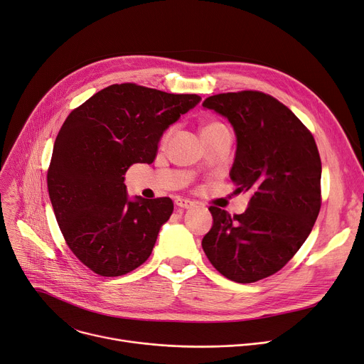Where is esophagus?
Wrapping results in <instances>:
<instances>
[{
    "instance_id": "obj_1",
    "label": "esophagus",
    "mask_w": 364,
    "mask_h": 364,
    "mask_svg": "<svg viewBox=\"0 0 364 364\" xmlns=\"http://www.w3.org/2000/svg\"><path fill=\"white\" fill-rule=\"evenodd\" d=\"M176 205H177L178 208H183V209H192V208L195 206V203H193L192 200L183 199V198H177V199H176Z\"/></svg>"
}]
</instances>
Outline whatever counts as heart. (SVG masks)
Returning <instances> with one entry per match:
<instances>
[{
    "mask_svg": "<svg viewBox=\"0 0 364 364\" xmlns=\"http://www.w3.org/2000/svg\"><path fill=\"white\" fill-rule=\"evenodd\" d=\"M217 127H221V124H218V122H213V124H206L203 128H202V131H206V129H213V128H217ZM168 134L169 132H166L165 134V137H164V140L168 137Z\"/></svg>",
    "mask_w": 364,
    "mask_h": 364,
    "instance_id": "1",
    "label": "heart"
}]
</instances>
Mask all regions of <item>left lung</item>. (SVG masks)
<instances>
[{"label": "left lung", "mask_w": 364, "mask_h": 364, "mask_svg": "<svg viewBox=\"0 0 364 364\" xmlns=\"http://www.w3.org/2000/svg\"><path fill=\"white\" fill-rule=\"evenodd\" d=\"M202 106L232 124L230 178L237 193H251L243 214L209 208L214 224L202 247L223 276L252 283L277 273L311 233L320 211L318 150L311 132L269 94H217Z\"/></svg>", "instance_id": "1"}]
</instances>
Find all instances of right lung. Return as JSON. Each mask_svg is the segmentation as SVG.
Returning a JSON list of instances; mask_svg holds the SVG:
<instances>
[{
  "instance_id": "right-lung-1",
  "label": "right lung",
  "mask_w": 364,
  "mask_h": 364,
  "mask_svg": "<svg viewBox=\"0 0 364 364\" xmlns=\"http://www.w3.org/2000/svg\"><path fill=\"white\" fill-rule=\"evenodd\" d=\"M200 100L114 84L66 118L53 147L48 195L70 251L94 273L122 276L150 257L174 203L129 198L124 176L132 164L155 161L164 132Z\"/></svg>"
}]
</instances>
